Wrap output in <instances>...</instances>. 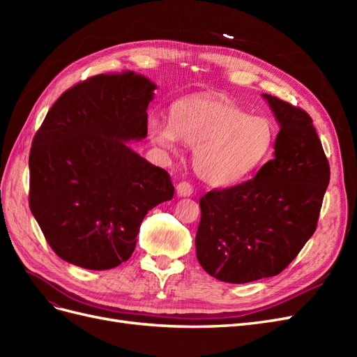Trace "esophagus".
<instances>
[{"label": "esophagus", "instance_id": "34e87169", "mask_svg": "<svg viewBox=\"0 0 357 357\" xmlns=\"http://www.w3.org/2000/svg\"><path fill=\"white\" fill-rule=\"evenodd\" d=\"M193 193V188L189 181H181L177 185V195L178 197H190Z\"/></svg>", "mask_w": 357, "mask_h": 357}]
</instances>
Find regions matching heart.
Instances as JSON below:
<instances>
[{
	"mask_svg": "<svg viewBox=\"0 0 357 357\" xmlns=\"http://www.w3.org/2000/svg\"><path fill=\"white\" fill-rule=\"evenodd\" d=\"M147 131L165 152H176L180 139L193 147V168L211 186L250 177L275 142V126L268 117L250 116L223 96L183 98L172 105L171 121L150 119Z\"/></svg>",
	"mask_w": 357,
	"mask_h": 357,
	"instance_id": "heart-1",
	"label": "heart"
}]
</instances>
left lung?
Here are the masks:
<instances>
[{
    "label": "left lung",
    "mask_w": 357,
    "mask_h": 357,
    "mask_svg": "<svg viewBox=\"0 0 357 357\" xmlns=\"http://www.w3.org/2000/svg\"><path fill=\"white\" fill-rule=\"evenodd\" d=\"M280 125L274 158L255 178L199 199L195 245L201 266L220 282L274 277L314 234L329 164L311 117L262 93Z\"/></svg>",
    "instance_id": "8db88e82"
}]
</instances>
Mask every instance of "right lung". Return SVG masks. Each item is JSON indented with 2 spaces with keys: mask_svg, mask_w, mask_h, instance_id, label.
I'll return each instance as SVG.
<instances>
[{
  "mask_svg": "<svg viewBox=\"0 0 357 357\" xmlns=\"http://www.w3.org/2000/svg\"><path fill=\"white\" fill-rule=\"evenodd\" d=\"M156 88L134 71L93 75L59 96L32 139L29 208L66 262L119 266L146 214L172 199L168 172L129 146L147 137Z\"/></svg>",
  "mask_w": 357,
  "mask_h": 357,
  "instance_id": "add662e5",
  "label": "right lung"
}]
</instances>
